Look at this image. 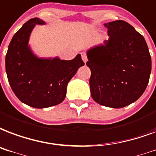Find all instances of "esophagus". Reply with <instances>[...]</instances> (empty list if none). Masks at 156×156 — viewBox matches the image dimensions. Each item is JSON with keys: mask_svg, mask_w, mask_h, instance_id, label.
<instances>
[{"mask_svg": "<svg viewBox=\"0 0 156 156\" xmlns=\"http://www.w3.org/2000/svg\"><path fill=\"white\" fill-rule=\"evenodd\" d=\"M81 56H82L83 62L87 63V56L86 52H81Z\"/></svg>", "mask_w": 156, "mask_h": 156, "instance_id": "obj_1", "label": "esophagus"}]
</instances>
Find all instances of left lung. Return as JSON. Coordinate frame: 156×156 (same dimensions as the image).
<instances>
[{
  "label": "left lung",
  "instance_id": "obj_1",
  "mask_svg": "<svg viewBox=\"0 0 156 156\" xmlns=\"http://www.w3.org/2000/svg\"><path fill=\"white\" fill-rule=\"evenodd\" d=\"M109 40L87 51L91 97L98 104L123 108L143 94L151 58L143 36L123 20L105 23Z\"/></svg>",
  "mask_w": 156,
  "mask_h": 156
}]
</instances>
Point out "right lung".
I'll return each mask as SVG.
<instances>
[{
  "label": "right lung",
  "mask_w": 156,
  "mask_h": 156,
  "mask_svg": "<svg viewBox=\"0 0 156 156\" xmlns=\"http://www.w3.org/2000/svg\"><path fill=\"white\" fill-rule=\"evenodd\" d=\"M45 22L31 19L15 33L5 55V70L12 91L24 104L33 108H47L61 103L67 85L84 62L78 54L71 60L40 59L28 46L36 24Z\"/></svg>",
  "instance_id": "1"
}]
</instances>
